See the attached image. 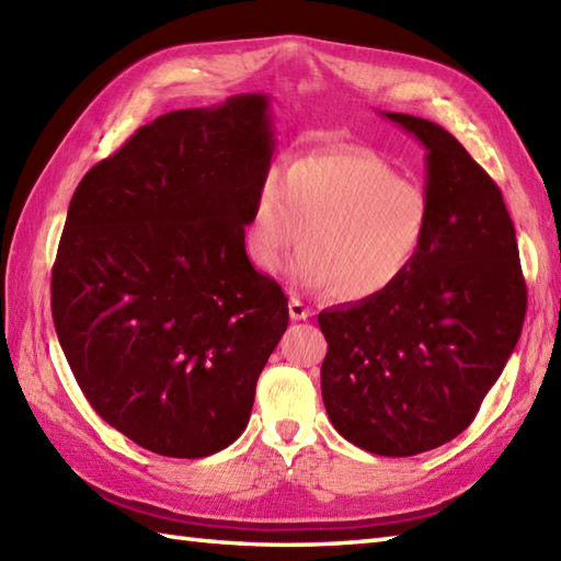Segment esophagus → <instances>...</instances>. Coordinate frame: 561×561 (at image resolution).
<instances>
[{
    "instance_id": "1",
    "label": "esophagus",
    "mask_w": 561,
    "mask_h": 561,
    "mask_svg": "<svg viewBox=\"0 0 561 561\" xmlns=\"http://www.w3.org/2000/svg\"><path fill=\"white\" fill-rule=\"evenodd\" d=\"M289 313L294 320H306L308 316H311V308H308L304 301L299 299H291L289 301Z\"/></svg>"
}]
</instances>
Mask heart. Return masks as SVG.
<instances>
[{"label": "heart", "mask_w": 561, "mask_h": 561, "mask_svg": "<svg viewBox=\"0 0 561 561\" xmlns=\"http://www.w3.org/2000/svg\"><path fill=\"white\" fill-rule=\"evenodd\" d=\"M432 199L371 149L332 147L294 157L257 187L245 250L277 272L304 245L294 274L342 301H368L412 270L432 233Z\"/></svg>", "instance_id": "b5f03b06"}]
</instances>
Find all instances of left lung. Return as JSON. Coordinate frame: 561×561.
I'll list each match as a JSON object with an SVG mask.
<instances>
[{
  "instance_id": "obj_1",
  "label": "left lung",
  "mask_w": 561,
  "mask_h": 561,
  "mask_svg": "<svg viewBox=\"0 0 561 561\" xmlns=\"http://www.w3.org/2000/svg\"><path fill=\"white\" fill-rule=\"evenodd\" d=\"M380 115L426 149L432 233L396 287L318 313L320 390L350 444L408 458L470 426L516 350L528 294L514 221L482 165L432 121Z\"/></svg>"
}]
</instances>
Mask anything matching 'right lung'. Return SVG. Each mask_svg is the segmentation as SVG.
<instances>
[{
  "instance_id": "obj_1",
  "label": "right lung",
  "mask_w": 561,
  "mask_h": 561,
  "mask_svg": "<svg viewBox=\"0 0 561 561\" xmlns=\"http://www.w3.org/2000/svg\"><path fill=\"white\" fill-rule=\"evenodd\" d=\"M274 151L270 96L165 113L81 178L53 267V320L105 422L169 458L243 434L289 325L245 226Z\"/></svg>"
}]
</instances>
